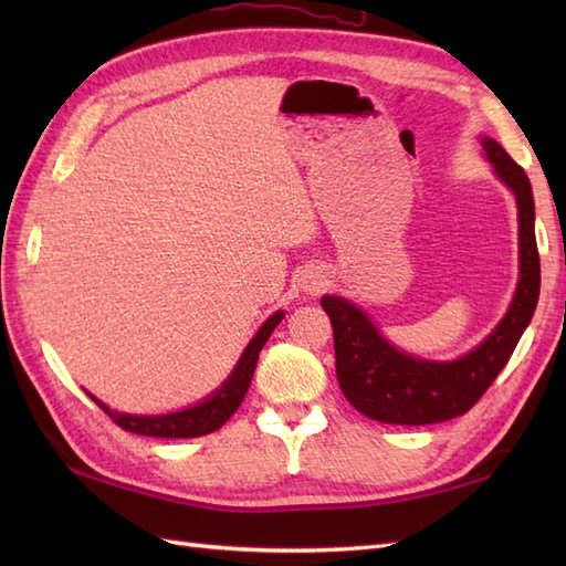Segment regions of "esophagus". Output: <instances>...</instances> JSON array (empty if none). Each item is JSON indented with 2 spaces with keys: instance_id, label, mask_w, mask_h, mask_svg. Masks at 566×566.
<instances>
[{
  "instance_id": "1",
  "label": "esophagus",
  "mask_w": 566,
  "mask_h": 566,
  "mask_svg": "<svg viewBox=\"0 0 566 566\" xmlns=\"http://www.w3.org/2000/svg\"><path fill=\"white\" fill-rule=\"evenodd\" d=\"M321 286H323V280H321V276H318V274H311V276H308V280L304 282V290H306V292H318V290H321Z\"/></svg>"
}]
</instances>
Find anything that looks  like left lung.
<instances>
[{
    "label": "left lung",
    "instance_id": "1",
    "mask_svg": "<svg viewBox=\"0 0 566 566\" xmlns=\"http://www.w3.org/2000/svg\"><path fill=\"white\" fill-rule=\"evenodd\" d=\"M482 146L518 201L521 280L509 314L476 350L454 363H428L391 347L355 304L340 296L321 298L333 323L335 375L345 399L379 423L430 426L467 413L506 367L535 314L539 252L531 179L496 140L484 138Z\"/></svg>",
    "mask_w": 566,
    "mask_h": 566
}]
</instances>
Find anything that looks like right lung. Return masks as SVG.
<instances>
[{"label":"right lung","instance_id":"1","mask_svg":"<svg viewBox=\"0 0 566 566\" xmlns=\"http://www.w3.org/2000/svg\"><path fill=\"white\" fill-rule=\"evenodd\" d=\"M282 311H276L274 316L262 323V328L258 331L255 338L250 340L245 347L243 357H240L238 367L233 369V375L228 377L223 387L216 391L211 399L203 403L187 408V411H177V413H167V416H128V413H118L112 411L109 406H104L102 401L94 399L102 411L109 416L118 428H124L128 432H136V436H148V438H199V436H209V432L219 430L228 418H231L238 406L243 403L248 387L252 381V375H255L258 367V357L262 345L268 343L272 331L276 328V323L282 321Z\"/></svg>","mask_w":566,"mask_h":566}]
</instances>
